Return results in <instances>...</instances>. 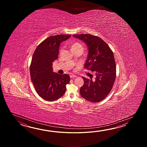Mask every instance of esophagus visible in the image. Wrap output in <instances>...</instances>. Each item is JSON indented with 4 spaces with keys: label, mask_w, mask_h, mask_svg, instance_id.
I'll use <instances>...</instances> for the list:
<instances>
[{
    "label": "esophagus",
    "mask_w": 147,
    "mask_h": 147,
    "mask_svg": "<svg viewBox=\"0 0 147 147\" xmlns=\"http://www.w3.org/2000/svg\"><path fill=\"white\" fill-rule=\"evenodd\" d=\"M70 78H73V79H74V78H76V77H77V76H75V75H71L70 76Z\"/></svg>",
    "instance_id": "obj_1"
}]
</instances>
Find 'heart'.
<instances>
[{
	"mask_svg": "<svg viewBox=\"0 0 147 147\" xmlns=\"http://www.w3.org/2000/svg\"><path fill=\"white\" fill-rule=\"evenodd\" d=\"M71 49L72 50L75 49H83V46L79 42H75L71 46ZM62 51V49L60 50V53Z\"/></svg>",
	"mask_w": 147,
	"mask_h": 147,
	"instance_id": "heart-1",
	"label": "heart"
}]
</instances>
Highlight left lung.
I'll list each match as a JSON object with an SVG mask.
<instances>
[{
	"mask_svg": "<svg viewBox=\"0 0 147 147\" xmlns=\"http://www.w3.org/2000/svg\"><path fill=\"white\" fill-rule=\"evenodd\" d=\"M83 41L88 48L87 59L84 68L95 74V78L82 77L84 84L80 89L81 97L85 99L98 102L104 99L113 88L116 77L115 60L109 46L97 36L90 34L73 35Z\"/></svg>",
	"mask_w": 147,
	"mask_h": 147,
	"instance_id": "1",
	"label": "left lung"
}]
</instances>
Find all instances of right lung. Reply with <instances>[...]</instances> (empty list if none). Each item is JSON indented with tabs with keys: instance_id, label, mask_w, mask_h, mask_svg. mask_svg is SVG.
<instances>
[{
	"instance_id": "right-lung-1",
	"label": "right lung",
	"mask_w": 147,
	"mask_h": 147,
	"mask_svg": "<svg viewBox=\"0 0 147 147\" xmlns=\"http://www.w3.org/2000/svg\"><path fill=\"white\" fill-rule=\"evenodd\" d=\"M70 37L67 34L50 36L34 51L30 66L31 80L38 95L45 100L55 101L62 97L69 83V75L53 72V63L58 58L60 43Z\"/></svg>"
}]
</instances>
